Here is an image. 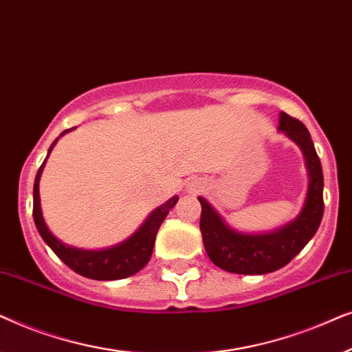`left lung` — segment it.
<instances>
[{
	"instance_id": "left-lung-1",
	"label": "left lung",
	"mask_w": 352,
	"mask_h": 352,
	"mask_svg": "<svg viewBox=\"0 0 352 352\" xmlns=\"http://www.w3.org/2000/svg\"><path fill=\"white\" fill-rule=\"evenodd\" d=\"M278 131L301 148L309 177L305 205L295 219L271 232H240L226 223L208 200L199 197L200 230L206 254L216 266L228 272L261 276L287 266L320 226L324 216V175L311 134L300 120L285 112H280L278 117Z\"/></svg>"
}]
</instances>
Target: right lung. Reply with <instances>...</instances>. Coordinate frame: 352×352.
Returning <instances> with one entry per match:
<instances>
[{
  "mask_svg": "<svg viewBox=\"0 0 352 352\" xmlns=\"http://www.w3.org/2000/svg\"><path fill=\"white\" fill-rule=\"evenodd\" d=\"M72 129L74 128L65 129L60 136H64L65 133L72 131ZM59 138L51 144L45 162H43V165L36 173L35 186H33V219H35L38 232H40L41 239L45 240L47 247L59 256L60 261L65 263L72 271L80 274V276L93 278V280H118V278L134 276L151 259L158 229H160L162 223L165 221L166 214L170 213V210L177 204L179 197H171L166 204L153 210L147 216V219L141 224V228L122 243L102 250H85L67 245L47 229L40 204V177L43 168H45L47 157H50L56 142L59 141Z\"/></svg>",
  "mask_w": 352,
  "mask_h": 352,
  "instance_id": "obj_1",
  "label": "right lung"
}]
</instances>
